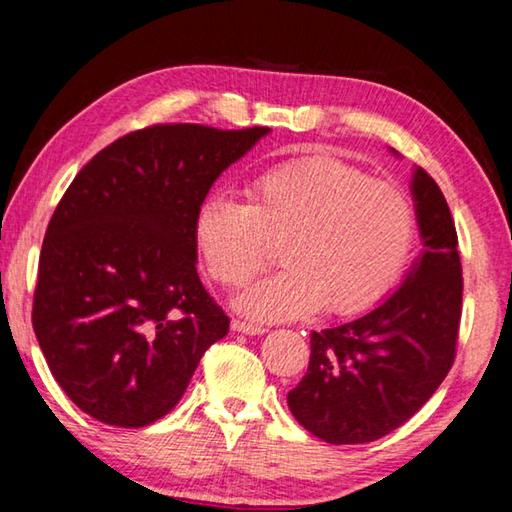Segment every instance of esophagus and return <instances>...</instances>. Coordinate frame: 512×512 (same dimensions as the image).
I'll use <instances>...</instances> for the list:
<instances>
[{"mask_svg":"<svg viewBox=\"0 0 512 512\" xmlns=\"http://www.w3.org/2000/svg\"><path fill=\"white\" fill-rule=\"evenodd\" d=\"M232 329H235V332H241V334H250V336L268 332L264 325H253V323H248V320H239V318H232Z\"/></svg>","mask_w":512,"mask_h":512,"instance_id":"obj_1","label":"esophagus"}]
</instances>
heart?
I'll list each match as a JSON object with an SVG mask.
<instances>
[{
    "label": "heart",
    "instance_id": "obj_1",
    "mask_svg": "<svg viewBox=\"0 0 512 512\" xmlns=\"http://www.w3.org/2000/svg\"><path fill=\"white\" fill-rule=\"evenodd\" d=\"M194 241L207 275L237 289L280 244V273L241 293L255 320H289L323 307L350 316L391 291L415 244V207L402 185L327 153L277 164L253 178L246 203L205 198Z\"/></svg>",
    "mask_w": 512,
    "mask_h": 512
}]
</instances>
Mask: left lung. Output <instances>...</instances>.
<instances>
[{"label":"left lung","instance_id":"left-lung-1","mask_svg":"<svg viewBox=\"0 0 512 512\" xmlns=\"http://www.w3.org/2000/svg\"><path fill=\"white\" fill-rule=\"evenodd\" d=\"M411 192L422 255L379 307L311 332L309 368L287 397L296 420L325 443L361 445L386 436L420 411L454 366L463 311L456 225L422 167Z\"/></svg>","mask_w":512,"mask_h":512}]
</instances>
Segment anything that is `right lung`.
<instances>
[{
    "label": "right lung",
    "instance_id": "right-lung-1",
    "mask_svg": "<svg viewBox=\"0 0 512 512\" xmlns=\"http://www.w3.org/2000/svg\"><path fill=\"white\" fill-rule=\"evenodd\" d=\"M266 126L153 124L76 173L42 241L33 332L83 413L137 429L167 415L230 320L196 273L194 219Z\"/></svg>",
    "mask_w": 512,
    "mask_h": 512
}]
</instances>
